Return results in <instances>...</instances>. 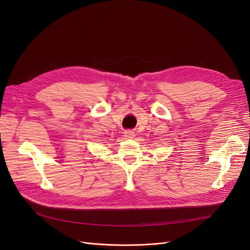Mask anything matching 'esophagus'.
<instances>
[{
    "instance_id": "obj_1",
    "label": "esophagus",
    "mask_w": 250,
    "mask_h": 250,
    "mask_svg": "<svg viewBox=\"0 0 250 250\" xmlns=\"http://www.w3.org/2000/svg\"><path fill=\"white\" fill-rule=\"evenodd\" d=\"M124 137L127 139H132L134 137V132L132 130H125L124 131Z\"/></svg>"
}]
</instances>
